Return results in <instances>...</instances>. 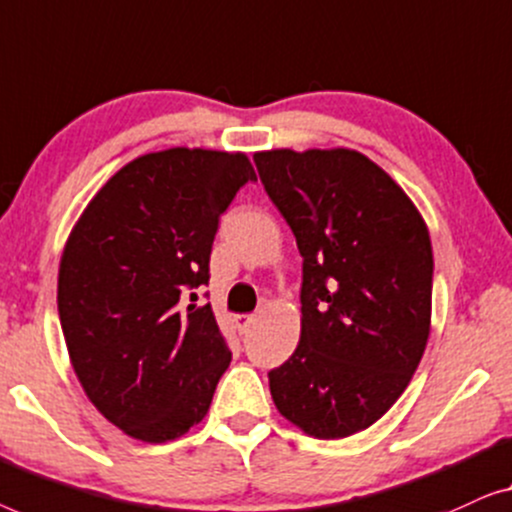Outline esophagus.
<instances>
[{
    "mask_svg": "<svg viewBox=\"0 0 512 512\" xmlns=\"http://www.w3.org/2000/svg\"><path fill=\"white\" fill-rule=\"evenodd\" d=\"M255 315H236V327H239L241 334H248L250 327H253Z\"/></svg>",
    "mask_w": 512,
    "mask_h": 512,
    "instance_id": "esophagus-1",
    "label": "esophagus"
}]
</instances>
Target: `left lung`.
Masks as SVG:
<instances>
[{"label": "left lung", "instance_id": "1", "mask_svg": "<svg viewBox=\"0 0 512 512\" xmlns=\"http://www.w3.org/2000/svg\"><path fill=\"white\" fill-rule=\"evenodd\" d=\"M255 164L304 257L301 336L269 371L273 403L308 436L357 434L401 397L427 348L429 229L357 150H264Z\"/></svg>", "mask_w": 512, "mask_h": 512}]
</instances>
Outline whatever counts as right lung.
Listing matches in <instances>:
<instances>
[{
  "label": "right lung",
  "mask_w": 512,
  "mask_h": 512,
  "mask_svg": "<svg viewBox=\"0 0 512 512\" xmlns=\"http://www.w3.org/2000/svg\"><path fill=\"white\" fill-rule=\"evenodd\" d=\"M243 153L169 148L125 164L64 246L57 311L88 399L127 436L167 443L208 413L232 362L211 304L220 215L255 181Z\"/></svg>",
  "instance_id": "obj_1"
}]
</instances>
